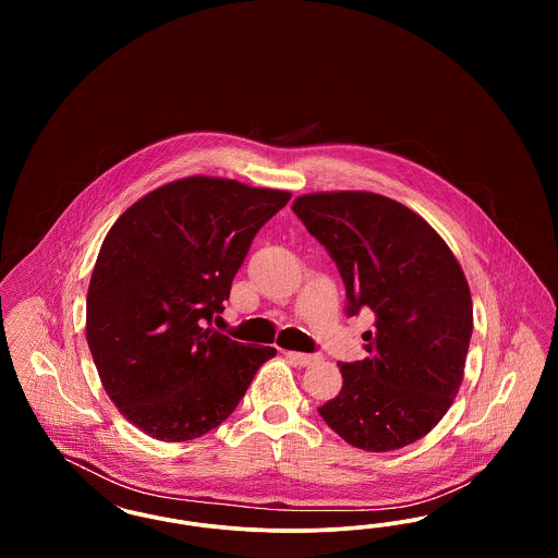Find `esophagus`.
<instances>
[{
    "mask_svg": "<svg viewBox=\"0 0 558 558\" xmlns=\"http://www.w3.org/2000/svg\"><path fill=\"white\" fill-rule=\"evenodd\" d=\"M287 357L294 362L296 366H312V364H316V362L322 360L316 353L312 355V353H299V351H287Z\"/></svg>",
    "mask_w": 558,
    "mask_h": 558,
    "instance_id": "esophagus-1",
    "label": "esophagus"
}]
</instances>
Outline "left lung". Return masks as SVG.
<instances>
[{
    "label": "left lung",
    "instance_id": "left-lung-1",
    "mask_svg": "<svg viewBox=\"0 0 558 558\" xmlns=\"http://www.w3.org/2000/svg\"><path fill=\"white\" fill-rule=\"evenodd\" d=\"M292 211L326 246L349 314H374L368 357L339 362L343 387L319 416L353 448L393 451L425 437L464 378L473 299L450 246L418 213L374 192H314Z\"/></svg>",
    "mask_w": 558,
    "mask_h": 558
}]
</instances>
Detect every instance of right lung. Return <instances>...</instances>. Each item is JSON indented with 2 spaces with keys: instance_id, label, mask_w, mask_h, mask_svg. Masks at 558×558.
<instances>
[{
  "instance_id": "right-lung-1",
  "label": "right lung",
  "mask_w": 558,
  "mask_h": 558,
  "mask_svg": "<svg viewBox=\"0 0 558 558\" xmlns=\"http://www.w3.org/2000/svg\"><path fill=\"white\" fill-rule=\"evenodd\" d=\"M287 190L192 175L123 213L100 246L87 289L85 337L119 412L159 441L221 425L274 347L211 328L259 228Z\"/></svg>"
}]
</instances>
